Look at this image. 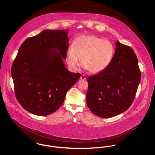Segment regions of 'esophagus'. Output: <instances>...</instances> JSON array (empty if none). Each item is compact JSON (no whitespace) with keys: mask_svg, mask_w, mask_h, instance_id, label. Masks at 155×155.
I'll return each instance as SVG.
<instances>
[{"mask_svg":"<svg viewBox=\"0 0 155 155\" xmlns=\"http://www.w3.org/2000/svg\"><path fill=\"white\" fill-rule=\"evenodd\" d=\"M81 80H86V77L84 75H82L80 77Z\"/></svg>","mask_w":155,"mask_h":155,"instance_id":"1","label":"esophagus"}]
</instances>
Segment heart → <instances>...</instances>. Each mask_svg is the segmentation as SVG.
Listing matches in <instances>:
<instances>
[{"label": "heart", "instance_id": "b5f03b06", "mask_svg": "<svg viewBox=\"0 0 155 155\" xmlns=\"http://www.w3.org/2000/svg\"><path fill=\"white\" fill-rule=\"evenodd\" d=\"M114 46L110 41L95 35H81L74 41L67 52L68 66L76 68L80 64L88 72H102L110 64L114 54Z\"/></svg>", "mask_w": 155, "mask_h": 155}]
</instances>
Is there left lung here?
I'll list each match as a JSON object with an SVG mask.
<instances>
[{
  "mask_svg": "<svg viewBox=\"0 0 155 155\" xmlns=\"http://www.w3.org/2000/svg\"><path fill=\"white\" fill-rule=\"evenodd\" d=\"M110 64L89 76L87 104L95 115L110 118L127 110L133 103L141 74L133 49L118 41Z\"/></svg>",
  "mask_w": 155,
  "mask_h": 155,
  "instance_id": "8db88e82",
  "label": "left lung"
}]
</instances>
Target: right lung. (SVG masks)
I'll list each match as a JSON object with an SVG mask.
<instances>
[{
    "instance_id": "1",
    "label": "right lung",
    "mask_w": 155,
    "mask_h": 155,
    "mask_svg": "<svg viewBox=\"0 0 155 155\" xmlns=\"http://www.w3.org/2000/svg\"><path fill=\"white\" fill-rule=\"evenodd\" d=\"M68 32L44 30L27 39L18 49L11 72L15 94L22 107L33 114L47 116L57 110L81 77L69 71L63 62Z\"/></svg>"
}]
</instances>
